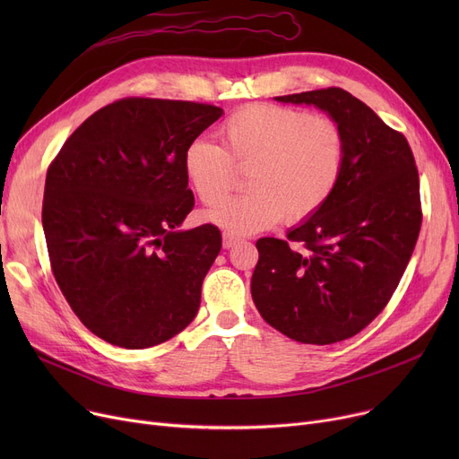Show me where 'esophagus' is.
Here are the masks:
<instances>
[{"label":"esophagus","mask_w":459,"mask_h":459,"mask_svg":"<svg viewBox=\"0 0 459 459\" xmlns=\"http://www.w3.org/2000/svg\"><path fill=\"white\" fill-rule=\"evenodd\" d=\"M238 242H239L238 236H234V234H230V232H225V234H223V247H225V249L234 247Z\"/></svg>","instance_id":"1"}]
</instances>
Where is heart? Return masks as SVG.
I'll return each mask as SVG.
<instances>
[{"instance_id":"b5f03b06","label":"heart","mask_w":459,"mask_h":459,"mask_svg":"<svg viewBox=\"0 0 459 459\" xmlns=\"http://www.w3.org/2000/svg\"><path fill=\"white\" fill-rule=\"evenodd\" d=\"M225 147L197 135L184 149V175L206 206L220 204L249 169L246 195L212 210L206 220L230 234H253L275 223H301L318 213L341 184L346 135L336 118L273 104H249L221 126Z\"/></svg>"}]
</instances>
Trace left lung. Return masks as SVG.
Here are the masks:
<instances>
[{
    "instance_id": "8db88e82",
    "label": "left lung",
    "mask_w": 459,
    "mask_h": 459,
    "mask_svg": "<svg viewBox=\"0 0 459 459\" xmlns=\"http://www.w3.org/2000/svg\"><path fill=\"white\" fill-rule=\"evenodd\" d=\"M275 100L316 106L339 120L346 165L329 203L288 239H258L253 301L288 339L341 342L389 303L413 255L422 225L415 158L403 134L341 87Z\"/></svg>"
}]
</instances>
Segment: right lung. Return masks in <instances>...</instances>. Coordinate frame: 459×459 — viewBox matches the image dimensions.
I'll use <instances>...</instances> for the list:
<instances>
[{
    "mask_svg": "<svg viewBox=\"0 0 459 459\" xmlns=\"http://www.w3.org/2000/svg\"><path fill=\"white\" fill-rule=\"evenodd\" d=\"M221 115L187 100H117L48 167L42 227L54 277L82 324L113 346L161 344L197 315L221 232L178 230L195 204L182 154Z\"/></svg>",
    "mask_w": 459,
    "mask_h": 459,
    "instance_id": "add662e5",
    "label": "right lung"
}]
</instances>
